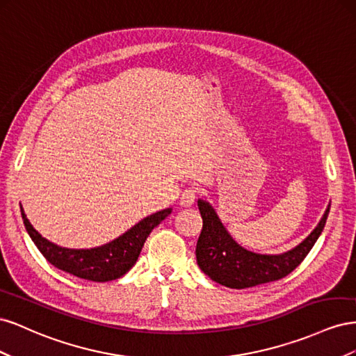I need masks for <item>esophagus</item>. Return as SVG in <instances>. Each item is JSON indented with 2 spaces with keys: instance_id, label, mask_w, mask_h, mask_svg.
<instances>
[{
  "instance_id": "obj_1",
  "label": "esophagus",
  "mask_w": 356,
  "mask_h": 356,
  "mask_svg": "<svg viewBox=\"0 0 356 356\" xmlns=\"http://www.w3.org/2000/svg\"><path fill=\"white\" fill-rule=\"evenodd\" d=\"M197 197V190L195 187H188L184 191H182V195L179 197V203L182 207H191L193 203H195Z\"/></svg>"
}]
</instances>
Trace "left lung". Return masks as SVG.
<instances>
[{"label":"left lung","instance_id":"1","mask_svg":"<svg viewBox=\"0 0 356 356\" xmlns=\"http://www.w3.org/2000/svg\"><path fill=\"white\" fill-rule=\"evenodd\" d=\"M203 227L196 245L200 270L220 285L243 289L277 281L289 275L305 260L328 218L330 204L319 224L307 238L291 251L277 255L255 254L236 242L207 200H197Z\"/></svg>","mask_w":356,"mask_h":356}]
</instances>
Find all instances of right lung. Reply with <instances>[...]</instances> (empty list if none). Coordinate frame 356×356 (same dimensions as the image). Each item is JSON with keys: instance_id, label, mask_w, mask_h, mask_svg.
Wrapping results in <instances>:
<instances>
[{"instance_id": "obj_1", "label": "right lung", "mask_w": 356, "mask_h": 356, "mask_svg": "<svg viewBox=\"0 0 356 356\" xmlns=\"http://www.w3.org/2000/svg\"><path fill=\"white\" fill-rule=\"evenodd\" d=\"M20 212H22L29 238L50 264L70 275L88 279V281L108 282L122 277L131 270L141 254L148 234L168 217L172 208L152 213L149 217L135 224L132 229L118 236L117 239L102 246L90 248V250H71V248H62L47 241L32 227L22 204H20Z\"/></svg>"}]
</instances>
